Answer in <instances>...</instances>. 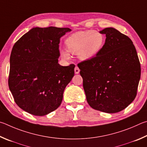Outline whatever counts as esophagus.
Returning <instances> with one entry per match:
<instances>
[{
    "label": "esophagus",
    "instance_id": "1",
    "mask_svg": "<svg viewBox=\"0 0 147 147\" xmlns=\"http://www.w3.org/2000/svg\"><path fill=\"white\" fill-rule=\"evenodd\" d=\"M74 71H75L76 74H78L79 73V71H80V69L78 68V66H76L75 69H74Z\"/></svg>",
    "mask_w": 147,
    "mask_h": 147
}]
</instances>
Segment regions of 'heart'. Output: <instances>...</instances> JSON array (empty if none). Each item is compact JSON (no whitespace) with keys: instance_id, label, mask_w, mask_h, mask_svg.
Wrapping results in <instances>:
<instances>
[{"instance_id":"1","label":"heart","mask_w":147,"mask_h":147,"mask_svg":"<svg viewBox=\"0 0 147 147\" xmlns=\"http://www.w3.org/2000/svg\"><path fill=\"white\" fill-rule=\"evenodd\" d=\"M103 43V36L99 32L92 30L79 32L66 38V45L68 50L61 49L60 54L65 59L69 58V53H71L78 54L81 60H88L99 52Z\"/></svg>"}]
</instances>
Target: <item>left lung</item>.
Listing matches in <instances>:
<instances>
[{
  "label": "left lung",
  "mask_w": 147,
  "mask_h": 147,
  "mask_svg": "<svg viewBox=\"0 0 147 147\" xmlns=\"http://www.w3.org/2000/svg\"><path fill=\"white\" fill-rule=\"evenodd\" d=\"M105 45L96 57L79 63L86 100L92 109L117 113L127 108L137 94L141 66L132 41L114 28L99 32Z\"/></svg>",
  "instance_id": "obj_1"
}]
</instances>
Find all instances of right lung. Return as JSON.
<instances>
[{
  "instance_id": "add662e5",
  "label": "right lung",
  "mask_w": 147,
  "mask_h": 147,
  "mask_svg": "<svg viewBox=\"0 0 147 147\" xmlns=\"http://www.w3.org/2000/svg\"><path fill=\"white\" fill-rule=\"evenodd\" d=\"M68 28H33L22 36L10 55L9 88L15 102L30 114L42 116L60 106L74 76L73 64L58 63L60 38Z\"/></svg>"
}]
</instances>
